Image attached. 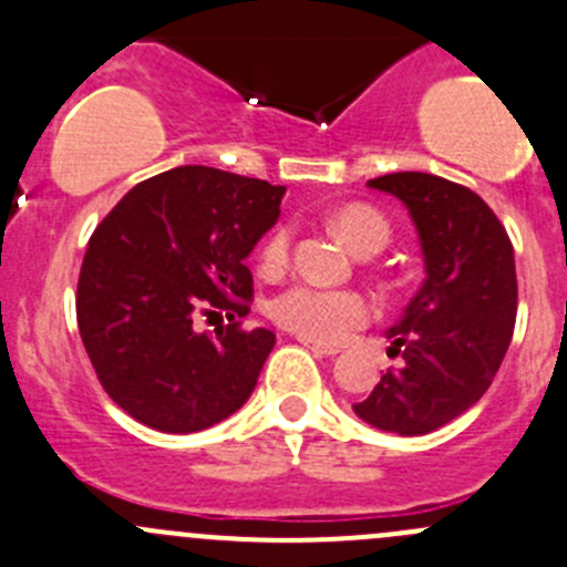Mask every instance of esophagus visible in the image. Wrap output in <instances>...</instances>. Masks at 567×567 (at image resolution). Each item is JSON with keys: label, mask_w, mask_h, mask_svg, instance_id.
I'll list each match as a JSON object with an SVG mask.
<instances>
[{"label": "esophagus", "mask_w": 567, "mask_h": 567, "mask_svg": "<svg viewBox=\"0 0 567 567\" xmlns=\"http://www.w3.org/2000/svg\"><path fill=\"white\" fill-rule=\"evenodd\" d=\"M301 343L307 346L310 351H316V354H323V357H334L340 349H334V346H323V343H316V340H307V338H299Z\"/></svg>", "instance_id": "esophagus-1"}]
</instances>
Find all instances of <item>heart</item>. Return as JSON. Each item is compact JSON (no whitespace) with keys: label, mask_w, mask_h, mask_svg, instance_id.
Masks as SVG:
<instances>
[{"label":"heart","mask_w":567,"mask_h":567,"mask_svg":"<svg viewBox=\"0 0 567 567\" xmlns=\"http://www.w3.org/2000/svg\"><path fill=\"white\" fill-rule=\"evenodd\" d=\"M332 229L354 255L371 246L382 249L390 235L388 221L368 207H343L334 213ZM288 255L290 229L282 227L268 238L262 249V266L266 271H277L288 262ZM271 316L279 327L290 329L299 338L316 340V343H340L371 318V301L357 290L293 285L271 301Z\"/></svg>","instance_id":"1"}]
</instances>
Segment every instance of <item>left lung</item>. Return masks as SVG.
I'll use <instances>...</instances> for the list:
<instances>
[{"mask_svg": "<svg viewBox=\"0 0 567 567\" xmlns=\"http://www.w3.org/2000/svg\"><path fill=\"white\" fill-rule=\"evenodd\" d=\"M410 213L426 279L384 332L404 365L354 404L373 430L415 437L463 415L491 388L518 310L515 255L496 213L457 183L423 172L368 179Z\"/></svg>", "mask_w": 567, "mask_h": 567, "instance_id": "obj_1", "label": "left lung"}]
</instances>
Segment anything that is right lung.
Listing matches in <instances>:
<instances>
[{
    "label": "right lung",
    "instance_id": "add662e5",
    "mask_svg": "<svg viewBox=\"0 0 567 567\" xmlns=\"http://www.w3.org/2000/svg\"><path fill=\"white\" fill-rule=\"evenodd\" d=\"M285 185L207 166L137 183L87 240L76 323L110 399L157 432L210 430L249 401L271 329L196 332V312L244 316L246 257L277 224Z\"/></svg>",
    "mask_w": 567,
    "mask_h": 567
}]
</instances>
